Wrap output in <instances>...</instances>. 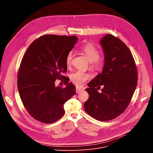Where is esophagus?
I'll return each instance as SVG.
<instances>
[{
	"label": "esophagus",
	"mask_w": 153,
	"mask_h": 153,
	"mask_svg": "<svg viewBox=\"0 0 153 153\" xmlns=\"http://www.w3.org/2000/svg\"><path fill=\"white\" fill-rule=\"evenodd\" d=\"M76 93H80L82 91H83V89L82 88H79V87H76Z\"/></svg>",
	"instance_id": "obj_1"
}]
</instances>
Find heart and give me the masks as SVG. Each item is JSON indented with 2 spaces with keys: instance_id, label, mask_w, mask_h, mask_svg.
Masks as SVG:
<instances>
[{
  "instance_id": "1",
  "label": "heart",
  "mask_w": 153,
  "mask_h": 153,
  "mask_svg": "<svg viewBox=\"0 0 153 153\" xmlns=\"http://www.w3.org/2000/svg\"><path fill=\"white\" fill-rule=\"evenodd\" d=\"M82 50L88 60L91 63H93L94 67L99 66L100 63L98 59L100 57V51L96 47L92 44H88L83 47ZM73 53L70 51L66 57V65L67 67H70L71 65ZM90 78V75L89 74L81 71H77L71 75V80L74 84L78 86L82 85Z\"/></svg>"
}]
</instances>
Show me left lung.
<instances>
[{
    "label": "left lung",
    "instance_id": "obj_1",
    "mask_svg": "<svg viewBox=\"0 0 153 153\" xmlns=\"http://www.w3.org/2000/svg\"><path fill=\"white\" fill-rule=\"evenodd\" d=\"M104 55L102 71L88 83L85 89L89 98L84 103L85 111L100 121L114 119L126 110L137 84L136 63L125 43L111 34L99 41ZM103 88L101 93L97 91Z\"/></svg>",
    "mask_w": 153,
    "mask_h": 153
}]
</instances>
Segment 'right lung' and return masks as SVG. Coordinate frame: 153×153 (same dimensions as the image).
Here are the masks:
<instances>
[{"mask_svg": "<svg viewBox=\"0 0 153 153\" xmlns=\"http://www.w3.org/2000/svg\"><path fill=\"white\" fill-rule=\"evenodd\" d=\"M78 38L75 36L46 35L35 40L21 61L17 76L20 99L36 120L51 123L62 117L64 103L74 96L76 86L65 80L64 88L55 85L57 79H65L66 57Z\"/></svg>", "mask_w": 153, "mask_h": 153, "instance_id": "add662e5", "label": "right lung"}]
</instances>
